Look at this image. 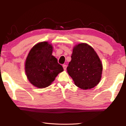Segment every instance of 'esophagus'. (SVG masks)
Here are the masks:
<instances>
[{"label":"esophagus","instance_id":"1","mask_svg":"<svg viewBox=\"0 0 126 126\" xmlns=\"http://www.w3.org/2000/svg\"><path fill=\"white\" fill-rule=\"evenodd\" d=\"M66 65H65V64H63V69H64V70H66Z\"/></svg>","mask_w":126,"mask_h":126}]
</instances>
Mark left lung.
I'll return each instance as SVG.
<instances>
[{
	"label": "left lung",
	"mask_w": 126,
	"mask_h": 126,
	"mask_svg": "<svg viewBox=\"0 0 126 126\" xmlns=\"http://www.w3.org/2000/svg\"><path fill=\"white\" fill-rule=\"evenodd\" d=\"M71 60L66 68L74 83L82 89H92L100 82L103 66L93 48L82 43L75 45Z\"/></svg>",
	"instance_id": "obj_1"
}]
</instances>
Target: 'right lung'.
<instances>
[{
  "label": "right lung",
  "instance_id": "right-lung-1",
  "mask_svg": "<svg viewBox=\"0 0 126 126\" xmlns=\"http://www.w3.org/2000/svg\"><path fill=\"white\" fill-rule=\"evenodd\" d=\"M53 47L47 42H40L31 48L26 57L25 71L33 86L38 88L49 87L63 68L52 53Z\"/></svg>",
  "mask_w": 126,
  "mask_h": 126
}]
</instances>
